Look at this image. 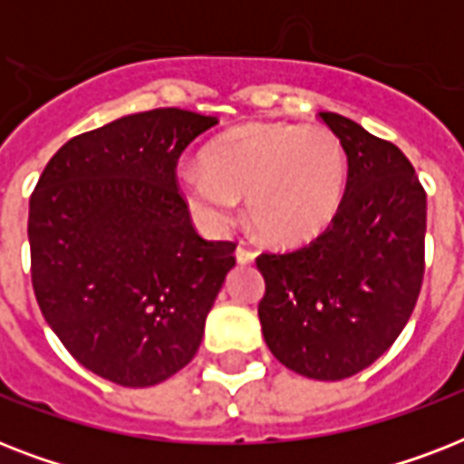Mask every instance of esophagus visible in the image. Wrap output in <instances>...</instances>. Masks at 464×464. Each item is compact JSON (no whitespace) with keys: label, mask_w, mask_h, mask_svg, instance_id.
I'll list each match as a JSON object with an SVG mask.
<instances>
[{"label":"esophagus","mask_w":464,"mask_h":464,"mask_svg":"<svg viewBox=\"0 0 464 464\" xmlns=\"http://www.w3.org/2000/svg\"><path fill=\"white\" fill-rule=\"evenodd\" d=\"M236 260H238V265H253L255 253L253 250H247V247L238 246L236 247Z\"/></svg>","instance_id":"esophagus-1"}]
</instances>
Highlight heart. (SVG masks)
I'll return each instance as SVG.
<instances>
[{
  "instance_id": "heart-1",
  "label": "heart",
  "mask_w": 464,
  "mask_h": 464,
  "mask_svg": "<svg viewBox=\"0 0 464 464\" xmlns=\"http://www.w3.org/2000/svg\"><path fill=\"white\" fill-rule=\"evenodd\" d=\"M178 188L204 224L233 221L238 195L262 240L305 246L337 218L346 189V151L332 130L294 122H253L221 134L202 163L178 170Z\"/></svg>"
}]
</instances>
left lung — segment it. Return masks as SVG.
Here are the masks:
<instances>
[{
  "instance_id": "8db88e82",
  "label": "left lung",
  "mask_w": 464,
  "mask_h": 464,
  "mask_svg": "<svg viewBox=\"0 0 464 464\" xmlns=\"http://www.w3.org/2000/svg\"><path fill=\"white\" fill-rule=\"evenodd\" d=\"M346 151L337 218L310 246L260 255L262 334L276 361L342 381L400 337L424 279L426 192L407 156L337 112H320Z\"/></svg>"
}]
</instances>
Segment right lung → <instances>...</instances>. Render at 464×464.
<instances>
[{"instance_id": "right-lung-1", "label": "right lung", "mask_w": 464, "mask_h": 464, "mask_svg": "<svg viewBox=\"0 0 464 464\" xmlns=\"http://www.w3.org/2000/svg\"><path fill=\"white\" fill-rule=\"evenodd\" d=\"M217 118L137 112L69 140L31 195L33 291L47 324L91 373L149 388L185 368L236 243L204 240L175 163Z\"/></svg>"}]
</instances>
